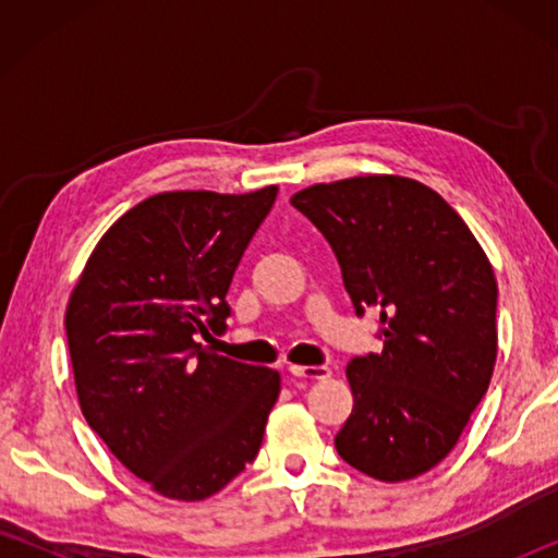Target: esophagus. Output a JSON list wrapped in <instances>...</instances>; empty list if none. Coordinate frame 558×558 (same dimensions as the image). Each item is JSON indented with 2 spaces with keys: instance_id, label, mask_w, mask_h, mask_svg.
<instances>
[{
  "instance_id": "34e87169",
  "label": "esophagus",
  "mask_w": 558,
  "mask_h": 558,
  "mask_svg": "<svg viewBox=\"0 0 558 558\" xmlns=\"http://www.w3.org/2000/svg\"><path fill=\"white\" fill-rule=\"evenodd\" d=\"M290 376L298 381H315V379H327L329 369L327 366H290Z\"/></svg>"
}]
</instances>
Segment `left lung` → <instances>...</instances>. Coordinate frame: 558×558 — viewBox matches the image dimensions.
<instances>
[{
  "label": "left lung",
  "mask_w": 558,
  "mask_h": 558,
  "mask_svg": "<svg viewBox=\"0 0 558 558\" xmlns=\"http://www.w3.org/2000/svg\"><path fill=\"white\" fill-rule=\"evenodd\" d=\"M290 204L332 245L354 313L379 310V354L354 356L339 458L384 483L456 448L497 359V280L465 221L405 177L307 186Z\"/></svg>",
  "instance_id": "obj_1"
}]
</instances>
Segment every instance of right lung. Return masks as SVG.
I'll return each mask as SVG.
<instances>
[{"instance_id": "right-lung-1", "label": "right lung", "mask_w": 558, "mask_h": 558, "mask_svg": "<svg viewBox=\"0 0 558 558\" xmlns=\"http://www.w3.org/2000/svg\"><path fill=\"white\" fill-rule=\"evenodd\" d=\"M278 186L165 192L120 216L73 288L65 337L88 426L155 493L196 502L256 460L280 374L214 352L226 292Z\"/></svg>"}]
</instances>
